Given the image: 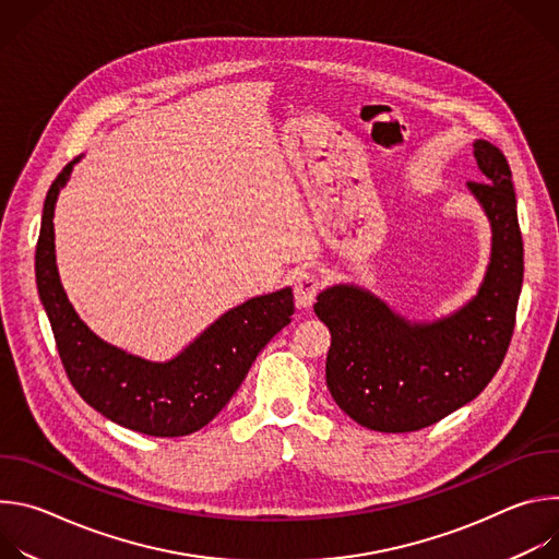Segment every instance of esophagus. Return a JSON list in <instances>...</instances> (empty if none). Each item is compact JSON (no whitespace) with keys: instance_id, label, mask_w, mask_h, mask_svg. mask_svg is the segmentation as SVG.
Returning a JSON list of instances; mask_svg holds the SVG:
<instances>
[{"instance_id":"1","label":"esophagus","mask_w":559,"mask_h":559,"mask_svg":"<svg viewBox=\"0 0 559 559\" xmlns=\"http://www.w3.org/2000/svg\"><path fill=\"white\" fill-rule=\"evenodd\" d=\"M318 292H321V278H318L313 272H298L294 276V298L298 307H309Z\"/></svg>"}]
</instances>
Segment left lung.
Instances as JSON below:
<instances>
[{"instance_id": "obj_1", "label": "left lung", "mask_w": 559, "mask_h": 559, "mask_svg": "<svg viewBox=\"0 0 559 559\" xmlns=\"http://www.w3.org/2000/svg\"><path fill=\"white\" fill-rule=\"evenodd\" d=\"M485 181L468 190L485 207L493 250L477 296L431 325L407 323L380 298L354 285L318 294L316 316L330 328L328 386L358 425L405 433L440 423L491 382L511 345L524 274V248L511 168L502 150L477 139Z\"/></svg>"}]
</instances>
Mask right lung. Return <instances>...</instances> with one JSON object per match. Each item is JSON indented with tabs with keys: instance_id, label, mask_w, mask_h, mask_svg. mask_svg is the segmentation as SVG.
<instances>
[{
	"instance_id": "add662e5",
	"label": "right lung",
	"mask_w": 559,
	"mask_h": 559,
	"mask_svg": "<svg viewBox=\"0 0 559 559\" xmlns=\"http://www.w3.org/2000/svg\"><path fill=\"white\" fill-rule=\"evenodd\" d=\"M72 162L52 181L35 252L39 298L70 384L108 420L154 438L203 429L241 386L259 352L289 323L292 289L229 309L170 362H147L97 338L74 313L55 263V203Z\"/></svg>"
}]
</instances>
